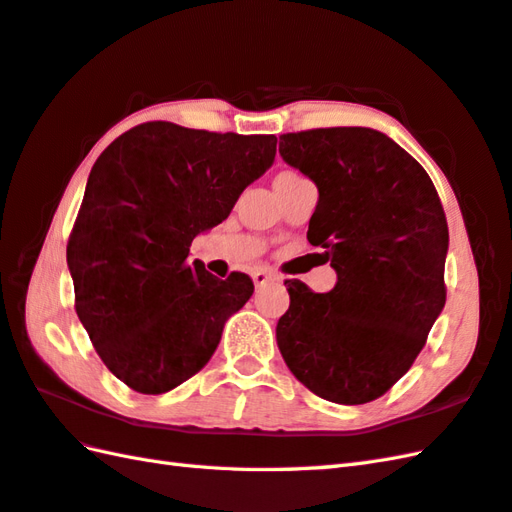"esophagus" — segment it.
I'll use <instances>...</instances> for the list:
<instances>
[{
	"mask_svg": "<svg viewBox=\"0 0 512 512\" xmlns=\"http://www.w3.org/2000/svg\"><path fill=\"white\" fill-rule=\"evenodd\" d=\"M277 279H279V275H275V272L268 270V268H259V270L253 272V281H255L257 288H261V285H266L270 281H277Z\"/></svg>",
	"mask_w": 512,
	"mask_h": 512,
	"instance_id": "34e87169",
	"label": "esophagus"
}]
</instances>
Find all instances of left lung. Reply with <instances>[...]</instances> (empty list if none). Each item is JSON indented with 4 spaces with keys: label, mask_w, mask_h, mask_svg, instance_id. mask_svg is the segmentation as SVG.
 Instances as JSON below:
<instances>
[{
    "label": "left lung",
    "mask_w": 512,
    "mask_h": 512,
    "mask_svg": "<svg viewBox=\"0 0 512 512\" xmlns=\"http://www.w3.org/2000/svg\"><path fill=\"white\" fill-rule=\"evenodd\" d=\"M279 139L283 161L318 187L307 240L325 248L338 275L327 294L285 281L279 351L314 395L360 406L410 371L443 312L445 211L421 163L379 130L314 128Z\"/></svg>",
    "instance_id": "obj_1"
}]
</instances>
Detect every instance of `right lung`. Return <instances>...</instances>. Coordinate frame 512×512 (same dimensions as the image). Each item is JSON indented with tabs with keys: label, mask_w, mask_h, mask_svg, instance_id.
Segmentation results:
<instances>
[{
	"label": "right lung",
	"mask_w": 512,
	"mask_h": 512,
	"mask_svg": "<svg viewBox=\"0 0 512 512\" xmlns=\"http://www.w3.org/2000/svg\"><path fill=\"white\" fill-rule=\"evenodd\" d=\"M275 135L209 133L146 122L106 148L67 242L76 314L106 368L141 395L196 375L253 279L213 277L189 246L229 216L264 174Z\"/></svg>",
	"instance_id": "right-lung-1"
}]
</instances>
